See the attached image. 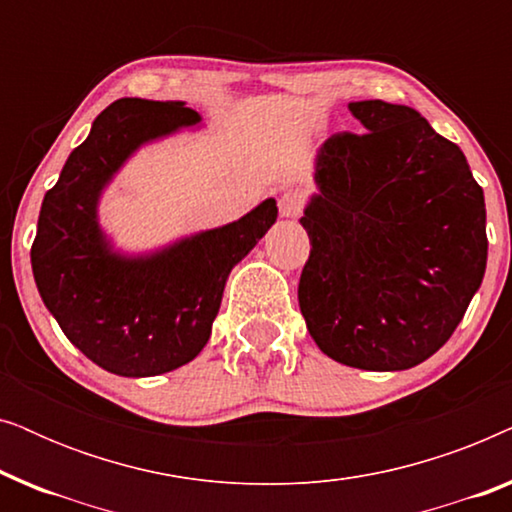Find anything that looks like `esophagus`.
<instances>
[{"label": "esophagus", "instance_id": "34e87169", "mask_svg": "<svg viewBox=\"0 0 512 512\" xmlns=\"http://www.w3.org/2000/svg\"><path fill=\"white\" fill-rule=\"evenodd\" d=\"M305 207V198L303 193L298 191H286L282 198H279V214L284 216V219H296L303 212Z\"/></svg>", "mask_w": 512, "mask_h": 512}]
</instances>
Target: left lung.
I'll return each instance as SVG.
<instances>
[{
  "label": "left lung",
  "instance_id": "obj_1",
  "mask_svg": "<svg viewBox=\"0 0 512 512\" xmlns=\"http://www.w3.org/2000/svg\"><path fill=\"white\" fill-rule=\"evenodd\" d=\"M349 111L366 132L319 149L298 303L333 361L405 370L450 340L480 289L485 195L459 146L415 109L363 100Z\"/></svg>",
  "mask_w": 512,
  "mask_h": 512
}]
</instances>
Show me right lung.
<instances>
[{
  "label": "right lung",
  "instance_id": "1",
  "mask_svg": "<svg viewBox=\"0 0 512 512\" xmlns=\"http://www.w3.org/2000/svg\"><path fill=\"white\" fill-rule=\"evenodd\" d=\"M200 123L184 102L123 97L95 118L44 195L32 242L41 300L90 361L123 377L184 366L212 333L230 270L277 219L265 200L240 221L186 237L151 256L114 254L97 226V200L144 142Z\"/></svg>",
  "mask_w": 512,
  "mask_h": 512
}]
</instances>
